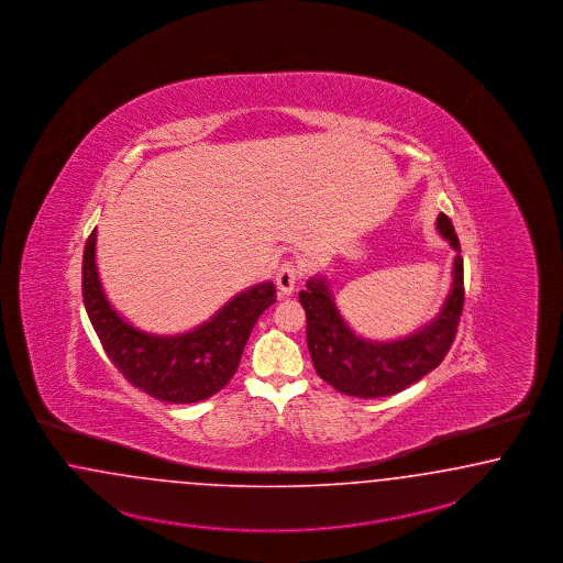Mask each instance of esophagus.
Returning <instances> with one entry per match:
<instances>
[{"mask_svg":"<svg viewBox=\"0 0 563 563\" xmlns=\"http://www.w3.org/2000/svg\"><path fill=\"white\" fill-rule=\"evenodd\" d=\"M299 280V268L291 264V262H285L280 264V268L276 271V287L283 295H291L295 291V285Z\"/></svg>","mask_w":563,"mask_h":563,"instance_id":"esophagus-1","label":"esophagus"}]
</instances>
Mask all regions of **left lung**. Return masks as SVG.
<instances>
[{
	"label": "left lung",
	"mask_w": 563,
	"mask_h": 563,
	"mask_svg": "<svg viewBox=\"0 0 563 563\" xmlns=\"http://www.w3.org/2000/svg\"><path fill=\"white\" fill-rule=\"evenodd\" d=\"M437 233L455 252L451 289L428 322L397 339H368L351 329L336 308L324 274L310 276L299 301L308 318V350L313 368L330 387L362 399L395 395L437 368L455 339L464 308V260L460 239L445 213L437 218Z\"/></svg>",
	"instance_id": "1"
}]
</instances>
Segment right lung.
<instances>
[{
  "instance_id": "right-lung-1",
  "label": "right lung",
  "mask_w": 563,
  "mask_h": 563,
  "mask_svg": "<svg viewBox=\"0 0 563 563\" xmlns=\"http://www.w3.org/2000/svg\"><path fill=\"white\" fill-rule=\"evenodd\" d=\"M98 229L82 255V301L108 357L124 378L159 401L195 404L212 397L234 376L257 318L276 301L272 280L233 295L195 329L145 332L110 303L99 278Z\"/></svg>"
}]
</instances>
